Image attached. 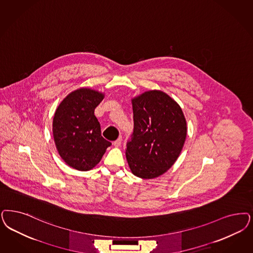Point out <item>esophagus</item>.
Here are the masks:
<instances>
[{"instance_id":"obj_1","label":"esophagus","mask_w":253,"mask_h":253,"mask_svg":"<svg viewBox=\"0 0 253 253\" xmlns=\"http://www.w3.org/2000/svg\"><path fill=\"white\" fill-rule=\"evenodd\" d=\"M122 137H119L118 139L115 140L114 141L113 145L115 147H120L121 145H122Z\"/></svg>"}]
</instances>
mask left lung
Returning a JSON list of instances; mask_svg holds the SVG:
<instances>
[{
    "instance_id": "1",
    "label": "left lung",
    "mask_w": 253,
    "mask_h": 253,
    "mask_svg": "<svg viewBox=\"0 0 253 253\" xmlns=\"http://www.w3.org/2000/svg\"><path fill=\"white\" fill-rule=\"evenodd\" d=\"M133 131L126 159L132 174L150 179L165 174L183 148L187 123L182 109L160 90L132 99Z\"/></svg>"
}]
</instances>
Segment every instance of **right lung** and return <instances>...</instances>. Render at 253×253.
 <instances>
[{"label":"right lung","mask_w":253,"mask_h":253,"mask_svg":"<svg viewBox=\"0 0 253 253\" xmlns=\"http://www.w3.org/2000/svg\"><path fill=\"white\" fill-rule=\"evenodd\" d=\"M104 94L89 88L71 92L57 108L53 135L59 154L68 166L87 171L101 161L111 143L101 134L94 109Z\"/></svg>","instance_id":"obj_1"}]
</instances>
